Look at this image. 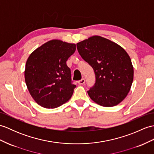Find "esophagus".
Returning <instances> with one entry per match:
<instances>
[{
	"label": "esophagus",
	"mask_w": 154,
	"mask_h": 154,
	"mask_svg": "<svg viewBox=\"0 0 154 154\" xmlns=\"http://www.w3.org/2000/svg\"><path fill=\"white\" fill-rule=\"evenodd\" d=\"M77 83L79 84V85H84L85 84V79H82L81 80H79V81Z\"/></svg>",
	"instance_id": "esophagus-1"
}]
</instances>
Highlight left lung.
<instances>
[{
    "label": "left lung",
    "mask_w": 154,
    "mask_h": 154,
    "mask_svg": "<svg viewBox=\"0 0 154 154\" xmlns=\"http://www.w3.org/2000/svg\"><path fill=\"white\" fill-rule=\"evenodd\" d=\"M79 54L94 69L96 82L87 91L90 98L104 107L117 105L127 96L134 70L129 56L112 41L93 36L78 42Z\"/></svg>",
    "instance_id": "8db88e82"
}]
</instances>
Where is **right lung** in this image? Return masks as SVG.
Returning a JSON list of instances; mask_svg holds the SVG:
<instances>
[{"label":"right lung","instance_id":"right-lung-1","mask_svg":"<svg viewBox=\"0 0 154 154\" xmlns=\"http://www.w3.org/2000/svg\"><path fill=\"white\" fill-rule=\"evenodd\" d=\"M76 50L75 44L52 40L29 57L25 80L34 100L45 108H56L67 102L76 85L66 62Z\"/></svg>","mask_w":154,"mask_h":154}]
</instances>
